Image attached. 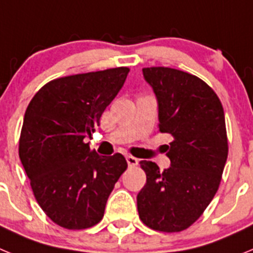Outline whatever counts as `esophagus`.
Segmentation results:
<instances>
[{"label": "esophagus", "instance_id": "1", "mask_svg": "<svg viewBox=\"0 0 253 253\" xmlns=\"http://www.w3.org/2000/svg\"><path fill=\"white\" fill-rule=\"evenodd\" d=\"M125 158H126V162H128L129 166H137L138 162H139V161H138V158L133 157V156H126Z\"/></svg>", "mask_w": 253, "mask_h": 253}]
</instances>
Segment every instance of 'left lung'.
I'll return each mask as SVG.
<instances>
[{
    "label": "left lung",
    "instance_id": "8db88e82",
    "mask_svg": "<svg viewBox=\"0 0 253 253\" xmlns=\"http://www.w3.org/2000/svg\"><path fill=\"white\" fill-rule=\"evenodd\" d=\"M158 104V128L172 135L169 169L140 161L147 182L137 196L139 218L161 232L184 231L213 200L228 156L222 102L203 80L167 67L143 68ZM167 151V149H166Z\"/></svg>",
    "mask_w": 253,
    "mask_h": 253
}]
</instances>
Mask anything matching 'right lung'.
Masks as SVG:
<instances>
[{
    "label": "right lung",
    "instance_id": "right-lung-1",
    "mask_svg": "<svg viewBox=\"0 0 253 253\" xmlns=\"http://www.w3.org/2000/svg\"><path fill=\"white\" fill-rule=\"evenodd\" d=\"M129 68L57 78L35 93L24 116L19 156L38 204L60 227L97 224L124 156H99L84 138L100 125L106 106L122 90Z\"/></svg>",
    "mask_w": 253,
    "mask_h": 253
}]
</instances>
